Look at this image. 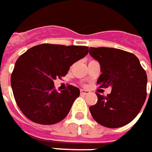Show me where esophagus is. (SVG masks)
Returning <instances> with one entry per match:
<instances>
[{"mask_svg":"<svg viewBox=\"0 0 152 152\" xmlns=\"http://www.w3.org/2000/svg\"><path fill=\"white\" fill-rule=\"evenodd\" d=\"M80 93H81V95H88L91 92L89 91H87V90H80Z\"/></svg>","mask_w":152,"mask_h":152,"instance_id":"34e87169","label":"esophagus"}]
</instances>
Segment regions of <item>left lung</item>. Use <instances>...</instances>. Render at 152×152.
I'll use <instances>...</instances> for the list:
<instances>
[{"instance_id":"8db88e82","label":"left lung","mask_w":152,"mask_h":152,"mask_svg":"<svg viewBox=\"0 0 152 152\" xmlns=\"http://www.w3.org/2000/svg\"><path fill=\"white\" fill-rule=\"evenodd\" d=\"M90 55L101 66L97 84L112 88L107 96L96 93L97 103L90 107L93 118L111 129L129 124L146 98L147 76L138 57L125 50L107 47H91Z\"/></svg>"}]
</instances>
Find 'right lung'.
Returning a JSON list of instances; mask_svg holds the SVG:
<instances>
[{
    "instance_id": "obj_1",
    "label": "right lung",
    "mask_w": 152,
    "mask_h": 152,
    "mask_svg": "<svg viewBox=\"0 0 152 152\" xmlns=\"http://www.w3.org/2000/svg\"><path fill=\"white\" fill-rule=\"evenodd\" d=\"M89 47L42 44L28 49L15 63L11 85L22 113L39 124L64 119L79 96V88L68 85L57 92L54 80L64 77L74 62L88 54Z\"/></svg>"
}]
</instances>
